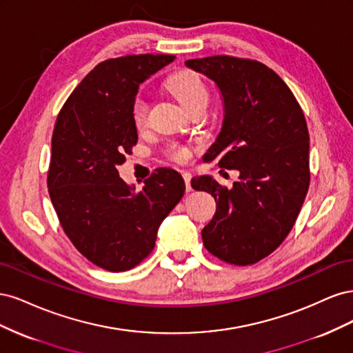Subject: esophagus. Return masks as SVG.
Instances as JSON below:
<instances>
[{"instance_id": "esophagus-1", "label": "esophagus", "mask_w": 353, "mask_h": 353, "mask_svg": "<svg viewBox=\"0 0 353 353\" xmlns=\"http://www.w3.org/2000/svg\"><path fill=\"white\" fill-rule=\"evenodd\" d=\"M183 178L185 181V188H187V193L191 191V174L187 172V170H183Z\"/></svg>"}]
</instances>
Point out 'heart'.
Listing matches in <instances>:
<instances>
[{
  "mask_svg": "<svg viewBox=\"0 0 353 353\" xmlns=\"http://www.w3.org/2000/svg\"><path fill=\"white\" fill-rule=\"evenodd\" d=\"M166 88L185 110L194 108L196 104L208 103V99H209L208 88L205 87V83H203V81L200 79L197 73L190 72V70H183L172 74V77H170L166 82ZM132 117H134V123L138 128L145 123L147 105L143 100L140 99L135 100L132 105ZM174 156L178 160H185L188 157V153L187 150H184V148H178V150H175Z\"/></svg>",
  "mask_w": 353,
  "mask_h": 353,
  "instance_id": "obj_1",
  "label": "heart"
}]
</instances>
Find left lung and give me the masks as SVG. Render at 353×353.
Here are the masks:
<instances>
[{"instance_id":"obj_1","label":"left lung","mask_w":353,"mask_h":353,"mask_svg":"<svg viewBox=\"0 0 353 353\" xmlns=\"http://www.w3.org/2000/svg\"><path fill=\"white\" fill-rule=\"evenodd\" d=\"M219 90L223 121L203 162L237 169L232 188L210 175L191 179L216 212L201 231L205 248L223 262L252 265L272 253L293 228L309 187V132L284 81L259 61L230 56L187 60Z\"/></svg>"}]
</instances>
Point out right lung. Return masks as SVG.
I'll return each mask as SVG.
<instances>
[{
    "label": "right lung",
    "mask_w": 353,
    "mask_h": 353,
    "mask_svg": "<svg viewBox=\"0 0 353 353\" xmlns=\"http://www.w3.org/2000/svg\"><path fill=\"white\" fill-rule=\"evenodd\" d=\"M174 60L168 54L105 60L57 116L48 193L74 248L105 271H128L145 259L160 223L184 196L185 183L174 169H157L141 190L117 172L138 141L132 117L138 88Z\"/></svg>",
    "instance_id": "right-lung-1"
}]
</instances>
